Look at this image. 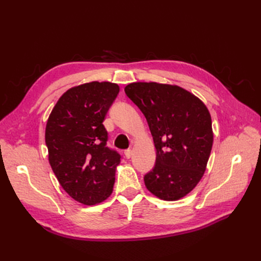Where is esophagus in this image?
I'll return each instance as SVG.
<instances>
[{"label":"esophagus","mask_w":261,"mask_h":261,"mask_svg":"<svg viewBox=\"0 0 261 261\" xmlns=\"http://www.w3.org/2000/svg\"><path fill=\"white\" fill-rule=\"evenodd\" d=\"M124 154H125V156L127 158V159H129V158L132 156V154H133V151L130 149H127V150H125L124 151Z\"/></svg>","instance_id":"1"}]
</instances>
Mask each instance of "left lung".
I'll use <instances>...</instances> for the list:
<instances>
[{
  "instance_id": "1",
  "label": "left lung",
  "mask_w": 261,
  "mask_h": 261,
  "mask_svg": "<svg viewBox=\"0 0 261 261\" xmlns=\"http://www.w3.org/2000/svg\"><path fill=\"white\" fill-rule=\"evenodd\" d=\"M125 93L148 122L156 150L145 185L158 198H183L199 183L213 144L211 116L203 102L175 85L132 83Z\"/></svg>"
}]
</instances>
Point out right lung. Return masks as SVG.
Returning a JSON list of instances; mask_svg holds the SVG:
<instances>
[{
	"instance_id": "right-lung-1",
	"label": "right lung",
	"mask_w": 261,
	"mask_h": 261,
	"mask_svg": "<svg viewBox=\"0 0 261 261\" xmlns=\"http://www.w3.org/2000/svg\"><path fill=\"white\" fill-rule=\"evenodd\" d=\"M120 92L109 82L73 87L54 106L46 122L49 162L63 189L92 206L112 194L121 155L107 147L105 117Z\"/></svg>"
}]
</instances>
